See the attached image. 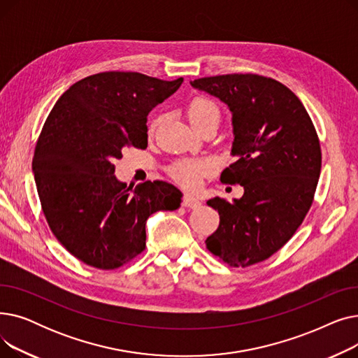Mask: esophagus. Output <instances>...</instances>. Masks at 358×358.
<instances>
[{"label": "esophagus", "instance_id": "1", "mask_svg": "<svg viewBox=\"0 0 358 358\" xmlns=\"http://www.w3.org/2000/svg\"><path fill=\"white\" fill-rule=\"evenodd\" d=\"M184 206H185V208H189V209H197L201 206V201L197 197L192 196V194H185Z\"/></svg>", "mask_w": 358, "mask_h": 358}]
</instances>
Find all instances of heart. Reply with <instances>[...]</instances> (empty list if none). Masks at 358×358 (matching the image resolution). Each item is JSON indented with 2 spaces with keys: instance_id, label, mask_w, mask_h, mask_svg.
Masks as SVG:
<instances>
[{
  "instance_id": "heart-1",
  "label": "heart",
  "mask_w": 358,
  "mask_h": 358,
  "mask_svg": "<svg viewBox=\"0 0 358 358\" xmlns=\"http://www.w3.org/2000/svg\"><path fill=\"white\" fill-rule=\"evenodd\" d=\"M213 117H219V108L216 104L208 99L197 97L194 99L187 108V119H189L193 129L199 127L204 122H208ZM158 119L150 124V131L155 129ZM210 162L209 161H199V159H184L176 162L169 168V174L171 177L187 189H196L200 184L201 177H204L210 171Z\"/></svg>"
}]
</instances>
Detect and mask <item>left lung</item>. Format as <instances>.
Wrapping results in <instances>:
<instances>
[{
  "instance_id": "1",
  "label": "left lung",
  "mask_w": 358,
  "mask_h": 358,
  "mask_svg": "<svg viewBox=\"0 0 358 358\" xmlns=\"http://www.w3.org/2000/svg\"><path fill=\"white\" fill-rule=\"evenodd\" d=\"M232 113L235 162L220 180L243 187V196L210 199L220 223L209 251L234 267H247L277 252L312 206L321 174V146L305 106L281 83L254 73L190 81Z\"/></svg>"
}]
</instances>
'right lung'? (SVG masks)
<instances>
[{
	"label": "right lung",
	"mask_w": 358,
	"mask_h": 358,
	"mask_svg": "<svg viewBox=\"0 0 358 358\" xmlns=\"http://www.w3.org/2000/svg\"><path fill=\"white\" fill-rule=\"evenodd\" d=\"M182 81L101 72L71 85L49 113L33 157L37 193L53 235L85 264L123 266L143 251L148 217L180 208L176 185L127 187L113 162L126 146H148V115Z\"/></svg>",
	"instance_id": "add662e5"
}]
</instances>
